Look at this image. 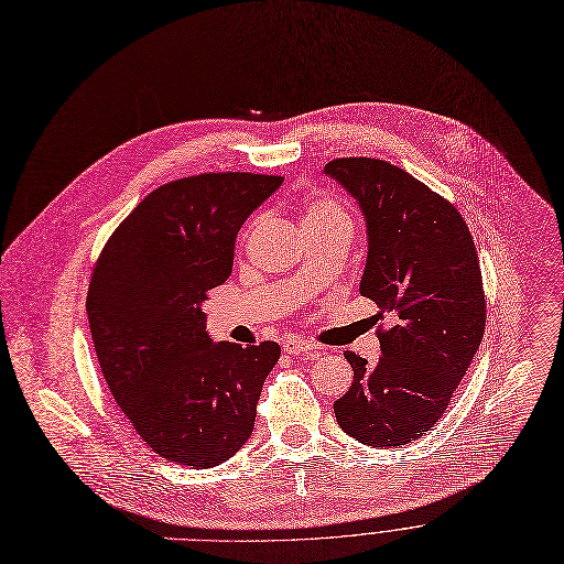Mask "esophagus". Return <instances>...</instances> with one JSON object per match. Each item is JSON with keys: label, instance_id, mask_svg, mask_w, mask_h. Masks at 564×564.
Returning a JSON list of instances; mask_svg holds the SVG:
<instances>
[{"label": "esophagus", "instance_id": "obj_1", "mask_svg": "<svg viewBox=\"0 0 564 564\" xmlns=\"http://www.w3.org/2000/svg\"><path fill=\"white\" fill-rule=\"evenodd\" d=\"M283 350L290 355H301V352H315L317 346L311 344L308 339H301V337H288L283 341Z\"/></svg>", "mask_w": 564, "mask_h": 564}]
</instances>
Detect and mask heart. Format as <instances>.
Returning a JSON list of instances; mask_svg holds the SVG:
<instances>
[{
  "label": "heart",
  "mask_w": 564,
  "mask_h": 564,
  "mask_svg": "<svg viewBox=\"0 0 564 564\" xmlns=\"http://www.w3.org/2000/svg\"><path fill=\"white\" fill-rule=\"evenodd\" d=\"M328 218H346V212L341 209V204L335 202L333 197H326V195L313 197V199L308 202V207H305L303 223H311V220H328Z\"/></svg>",
  "instance_id": "1"
}]
</instances>
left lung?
I'll use <instances>...</instances> for the list:
<instances>
[{
  "mask_svg": "<svg viewBox=\"0 0 564 564\" xmlns=\"http://www.w3.org/2000/svg\"><path fill=\"white\" fill-rule=\"evenodd\" d=\"M367 225L360 294L389 313L380 360L346 352L348 391L335 400L339 427L362 445L389 449L430 432L464 380L486 328L475 240L447 199L382 160L324 166Z\"/></svg>",
  "mask_w": 564,
  "mask_h": 564,
  "instance_id": "left-lung-1",
  "label": "left lung"
}]
</instances>
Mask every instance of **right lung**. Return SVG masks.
Instances as JSON below:
<instances>
[{
	"instance_id": "obj_1",
	"label": "right lung",
	"mask_w": 564,
	"mask_h": 564,
	"mask_svg": "<svg viewBox=\"0 0 564 564\" xmlns=\"http://www.w3.org/2000/svg\"><path fill=\"white\" fill-rule=\"evenodd\" d=\"M283 184L207 173L148 193L94 268L87 319L100 371L162 458L207 470L251 436L276 341H214L202 303L234 268L242 223Z\"/></svg>"
}]
</instances>
